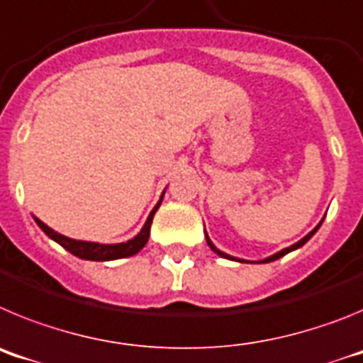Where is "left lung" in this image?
Instances as JSON below:
<instances>
[{
	"instance_id": "obj_1",
	"label": "left lung",
	"mask_w": 363,
	"mask_h": 363,
	"mask_svg": "<svg viewBox=\"0 0 363 363\" xmlns=\"http://www.w3.org/2000/svg\"><path fill=\"white\" fill-rule=\"evenodd\" d=\"M323 221V220H322ZM322 221H320L318 225L314 227L313 230H311L309 234H307V236H303V238L300 240V242H296L294 243V245H291V247H287V249H281L280 252H277V255H272V256H269V258H265V259H262V262H245V259H240V258H234V256H229V255H225V252H221L220 249H216V245H214L213 242H211V238L209 236H207V233H205V240H207V245L211 247V249H213L214 252H216L218 256H221V258H227V259H236V262H242V264H269V262H274V259H278V258H281V256H285L287 255V252H291V251H296V249H300L301 245H306L307 242H309L311 238H313L314 236V233H316V230L320 229V225H322Z\"/></svg>"
}]
</instances>
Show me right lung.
I'll return each instance as SVG.
<instances>
[{
    "label": "right lung",
    "mask_w": 363,
    "mask_h": 363,
    "mask_svg": "<svg viewBox=\"0 0 363 363\" xmlns=\"http://www.w3.org/2000/svg\"><path fill=\"white\" fill-rule=\"evenodd\" d=\"M165 194V191H163ZM163 194L160 198V201L156 203L152 211H150L149 218H147L145 225L142 227V230L134 236L133 240H127V242H121V243H96V242H83V240H72V238H67L63 234L56 233L54 229H50L49 225H45L43 221L36 220V223L40 225V229L43 230L50 240H54L56 243L67 249L70 255L78 256L82 259H92V262H108V259H118V258H127V256H134L136 252H140L145 247V243L149 242V236H150V223H152V218L158 211V207L162 205L163 200Z\"/></svg>",
    "instance_id": "right-lung-1"
}]
</instances>
